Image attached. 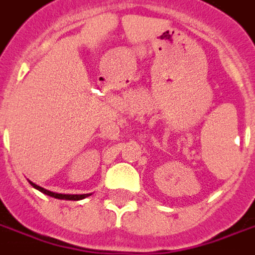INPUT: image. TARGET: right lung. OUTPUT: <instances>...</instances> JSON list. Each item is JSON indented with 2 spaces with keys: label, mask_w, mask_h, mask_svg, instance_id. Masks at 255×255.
Masks as SVG:
<instances>
[{
  "label": "right lung",
  "mask_w": 255,
  "mask_h": 255,
  "mask_svg": "<svg viewBox=\"0 0 255 255\" xmlns=\"http://www.w3.org/2000/svg\"><path fill=\"white\" fill-rule=\"evenodd\" d=\"M30 182V185L34 189H37V190H39L41 193H43V194L49 195V197H53V198H57V199H66V201H81V199L86 198V197H89V195H92V193H89V194H62V193H54V191H50V190H46V189H43V187L38 186V185H35V183H33L31 181H29Z\"/></svg>",
  "instance_id": "add662e5"
}]
</instances>
